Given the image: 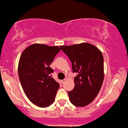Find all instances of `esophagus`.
I'll use <instances>...</instances> for the list:
<instances>
[{"label": "esophagus", "mask_w": 128, "mask_h": 128, "mask_svg": "<svg viewBox=\"0 0 128 128\" xmlns=\"http://www.w3.org/2000/svg\"><path fill=\"white\" fill-rule=\"evenodd\" d=\"M65 81H66V79H63V80H61V82H62V83H64Z\"/></svg>", "instance_id": "obj_1"}]
</instances>
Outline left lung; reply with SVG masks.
I'll list each match as a JSON object with an SVG mask.
<instances>
[{
  "instance_id": "left-lung-1",
  "label": "left lung",
  "mask_w": 128,
  "mask_h": 128,
  "mask_svg": "<svg viewBox=\"0 0 128 128\" xmlns=\"http://www.w3.org/2000/svg\"><path fill=\"white\" fill-rule=\"evenodd\" d=\"M72 64L75 86L68 92L70 102L76 106H84L95 99L104 80V58L100 50L89 43L60 46Z\"/></svg>"
}]
</instances>
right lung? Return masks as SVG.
<instances>
[{
	"mask_svg": "<svg viewBox=\"0 0 128 128\" xmlns=\"http://www.w3.org/2000/svg\"><path fill=\"white\" fill-rule=\"evenodd\" d=\"M60 50L58 46L34 44L27 47L20 56L18 77L24 93L33 104L45 108L53 103L60 84L52 76L50 65Z\"/></svg>",
	"mask_w": 128,
	"mask_h": 128,
	"instance_id": "right-lung-1",
	"label": "right lung"
}]
</instances>
